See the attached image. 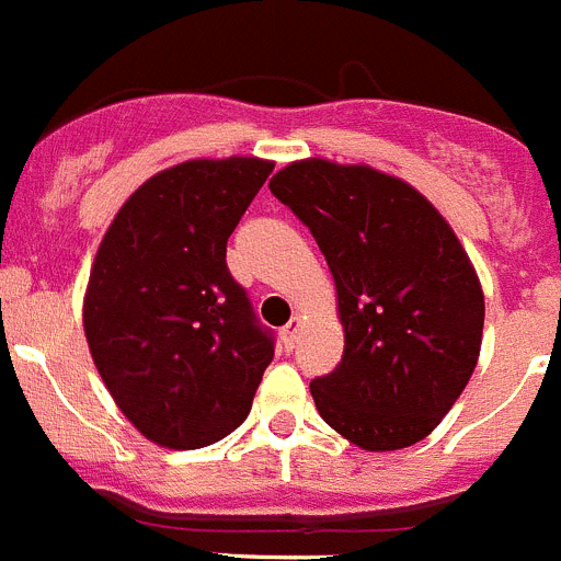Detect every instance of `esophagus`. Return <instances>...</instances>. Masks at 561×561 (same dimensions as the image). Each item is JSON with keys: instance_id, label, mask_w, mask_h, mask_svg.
<instances>
[{"instance_id": "34e87169", "label": "esophagus", "mask_w": 561, "mask_h": 561, "mask_svg": "<svg viewBox=\"0 0 561 561\" xmlns=\"http://www.w3.org/2000/svg\"><path fill=\"white\" fill-rule=\"evenodd\" d=\"M297 333H300V320H297V317H291L289 325H286L284 331H280V339H284L286 351H291V347H295V344H297Z\"/></svg>"}]
</instances>
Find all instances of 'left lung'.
I'll use <instances>...</instances> for the list:
<instances>
[{"label":"left lung","mask_w":561,"mask_h":561,"mask_svg":"<svg viewBox=\"0 0 561 561\" xmlns=\"http://www.w3.org/2000/svg\"><path fill=\"white\" fill-rule=\"evenodd\" d=\"M270 192L311 230L336 280L342 362L311 381L320 417L364 450L409 448L470 381L484 295L450 225L369 167L291 163Z\"/></svg>","instance_id":"left-lung-1"}]
</instances>
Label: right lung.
I'll return each instance as SVG.
<instances>
[{"mask_svg":"<svg viewBox=\"0 0 561 561\" xmlns=\"http://www.w3.org/2000/svg\"><path fill=\"white\" fill-rule=\"evenodd\" d=\"M270 172L259 158L158 172L100 244L85 339L116 405L163 448H205L239 428L275 356V333L225 261Z\"/></svg>","mask_w":561,"mask_h":561,"instance_id":"add662e5","label":"right lung"}]
</instances>
